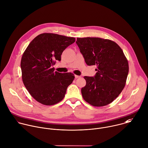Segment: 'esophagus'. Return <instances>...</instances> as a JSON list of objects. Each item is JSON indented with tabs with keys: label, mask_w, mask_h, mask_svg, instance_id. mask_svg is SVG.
Here are the masks:
<instances>
[{
	"label": "esophagus",
	"mask_w": 148,
	"mask_h": 148,
	"mask_svg": "<svg viewBox=\"0 0 148 148\" xmlns=\"http://www.w3.org/2000/svg\"><path fill=\"white\" fill-rule=\"evenodd\" d=\"M75 77L76 79H77V78L80 77V76H78V75H75Z\"/></svg>",
	"instance_id": "obj_1"
}]
</instances>
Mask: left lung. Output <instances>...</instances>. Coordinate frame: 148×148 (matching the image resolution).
Wrapping results in <instances>:
<instances>
[{
    "mask_svg": "<svg viewBox=\"0 0 148 148\" xmlns=\"http://www.w3.org/2000/svg\"><path fill=\"white\" fill-rule=\"evenodd\" d=\"M87 65H96L94 77L84 76L81 90L83 99L94 106L113 102L123 90L128 73V63L114 42L99 38H77L76 42Z\"/></svg>",
    "mask_w": 148,
    "mask_h": 148,
    "instance_id": "8db88e82",
    "label": "left lung"
}]
</instances>
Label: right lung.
I'll return each mask as SVG.
<instances>
[{
    "mask_svg": "<svg viewBox=\"0 0 148 148\" xmlns=\"http://www.w3.org/2000/svg\"><path fill=\"white\" fill-rule=\"evenodd\" d=\"M75 42V38L44 33L34 38L23 53V82L31 95L39 103L53 105L64 98L74 75L54 72L53 66L57 60H61L64 50Z\"/></svg>",
    "mask_w": 148,
    "mask_h": 148,
    "instance_id": "1",
    "label": "right lung"
}]
</instances>
